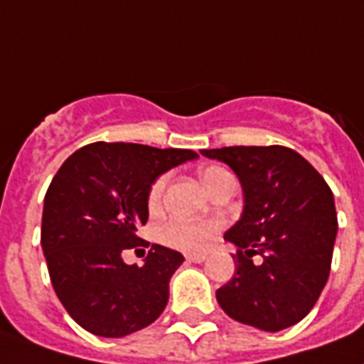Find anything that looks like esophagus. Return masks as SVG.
<instances>
[{
	"label": "esophagus",
	"instance_id": "obj_1",
	"mask_svg": "<svg viewBox=\"0 0 364 364\" xmlns=\"http://www.w3.org/2000/svg\"><path fill=\"white\" fill-rule=\"evenodd\" d=\"M186 260L196 262V264H201V262L207 260V255H205V252H201V255H188L186 256Z\"/></svg>",
	"mask_w": 364,
	"mask_h": 364
}]
</instances>
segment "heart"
Here are the masks:
<instances>
[{
  "mask_svg": "<svg viewBox=\"0 0 364 364\" xmlns=\"http://www.w3.org/2000/svg\"><path fill=\"white\" fill-rule=\"evenodd\" d=\"M230 174L226 168L220 167H208L203 171L201 180L205 188L216 182L222 176ZM165 184H167V178L161 176L154 182L150 190V201L151 207H156L161 201L163 191H165ZM220 228V222L218 220H190V218H171L159 228V239L163 243L168 245V247H174V249L188 250V252H196V250H203L208 245L210 237L214 233L218 232Z\"/></svg>",
  "mask_w": 364,
  "mask_h": 364,
  "instance_id": "1",
  "label": "heart"
}]
</instances>
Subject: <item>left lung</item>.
Listing matches in <instances>:
<instances>
[{"label":"left lung","mask_w":364,"mask_h":364,"mask_svg":"<svg viewBox=\"0 0 364 364\" xmlns=\"http://www.w3.org/2000/svg\"><path fill=\"white\" fill-rule=\"evenodd\" d=\"M226 163L243 188L241 218L224 235L237 247L235 273L216 290L232 319L266 332L311 311L331 273L338 220L325 178L284 146L201 150ZM255 255H260L258 261Z\"/></svg>","instance_id":"8db88e82"}]
</instances>
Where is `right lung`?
<instances>
[{"label":"right lung","instance_id":"1","mask_svg":"<svg viewBox=\"0 0 364 364\" xmlns=\"http://www.w3.org/2000/svg\"><path fill=\"white\" fill-rule=\"evenodd\" d=\"M180 148L87 144L66 161L45 193L41 247L50 283L70 317L91 334L121 338L151 325L168 302V281L184 256L151 245L144 266L123 250L148 245L151 184L168 168L197 159Z\"/></svg>","mask_w":364,"mask_h":364}]
</instances>
